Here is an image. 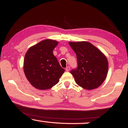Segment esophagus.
<instances>
[{"mask_svg": "<svg viewBox=\"0 0 128 128\" xmlns=\"http://www.w3.org/2000/svg\"><path fill=\"white\" fill-rule=\"evenodd\" d=\"M70 67H69V66H68V67H67L66 68V70L67 72H69V71H70Z\"/></svg>", "mask_w": 128, "mask_h": 128, "instance_id": "1", "label": "esophagus"}]
</instances>
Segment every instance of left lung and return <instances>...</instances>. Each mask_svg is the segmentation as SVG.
Here are the masks:
<instances>
[{
  "instance_id": "8db88e82",
  "label": "left lung",
  "mask_w": 128,
  "mask_h": 128,
  "mask_svg": "<svg viewBox=\"0 0 128 128\" xmlns=\"http://www.w3.org/2000/svg\"><path fill=\"white\" fill-rule=\"evenodd\" d=\"M68 43L77 58L78 68L70 72L76 83L88 90L100 86L106 79L108 70L106 56L89 42Z\"/></svg>"
}]
</instances>
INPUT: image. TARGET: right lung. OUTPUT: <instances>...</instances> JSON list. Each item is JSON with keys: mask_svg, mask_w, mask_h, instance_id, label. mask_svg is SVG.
Returning <instances> with one entry per match:
<instances>
[{"mask_svg": "<svg viewBox=\"0 0 128 128\" xmlns=\"http://www.w3.org/2000/svg\"><path fill=\"white\" fill-rule=\"evenodd\" d=\"M58 44L55 40H44L30 47L26 53L23 63L24 74L36 89L51 88L58 83L65 71L53 54Z\"/></svg>", "mask_w": 128, "mask_h": 128, "instance_id": "1", "label": "right lung"}]
</instances>
